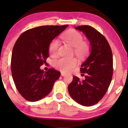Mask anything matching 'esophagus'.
<instances>
[{
    "mask_svg": "<svg viewBox=\"0 0 128 128\" xmlns=\"http://www.w3.org/2000/svg\"><path fill=\"white\" fill-rule=\"evenodd\" d=\"M66 75V73H64V72H61V76H65Z\"/></svg>",
    "mask_w": 128,
    "mask_h": 128,
    "instance_id": "obj_1",
    "label": "esophagus"
}]
</instances>
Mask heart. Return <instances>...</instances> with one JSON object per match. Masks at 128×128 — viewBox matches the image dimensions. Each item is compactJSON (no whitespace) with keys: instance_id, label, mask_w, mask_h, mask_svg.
Here are the masks:
<instances>
[{"instance_id":"heart-1","label":"heart","mask_w":128,"mask_h":128,"mask_svg":"<svg viewBox=\"0 0 128 128\" xmlns=\"http://www.w3.org/2000/svg\"><path fill=\"white\" fill-rule=\"evenodd\" d=\"M62 38L64 41L74 48V53L78 56L83 57L88 53L89 46L86 42H83V37L80 32L75 30H72L62 36ZM59 41L54 39L49 45V52L52 56L56 55L59 46ZM78 64L76 58H60L54 62V66L57 69L63 72H69L72 70Z\"/></svg>"}]
</instances>
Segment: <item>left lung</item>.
<instances>
[{"instance_id": "1", "label": "left lung", "mask_w": 128, "mask_h": 128, "mask_svg": "<svg viewBox=\"0 0 128 128\" xmlns=\"http://www.w3.org/2000/svg\"><path fill=\"white\" fill-rule=\"evenodd\" d=\"M75 29L85 34L90 41L91 50L80 68L81 73H86L85 79L81 81L73 76L68 91L78 104L92 106L102 99L111 83L113 74L112 50L106 38L93 27L80 26Z\"/></svg>"}]
</instances>
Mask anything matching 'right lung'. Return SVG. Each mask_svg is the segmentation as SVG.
I'll list each match as a JSON object with an SVG mask.
<instances>
[{"label": "right lung", "instance_id": "add662e5", "mask_svg": "<svg viewBox=\"0 0 128 128\" xmlns=\"http://www.w3.org/2000/svg\"><path fill=\"white\" fill-rule=\"evenodd\" d=\"M68 25L45 26L24 32L16 42L11 59L12 74L20 94L29 101H39L50 93L60 76L54 69L45 72L40 66L49 56L50 42Z\"/></svg>", "mask_w": 128, "mask_h": 128}]
</instances>
